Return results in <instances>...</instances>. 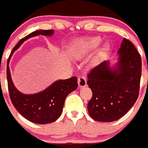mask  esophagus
<instances>
[{"label": "esophagus", "mask_w": 148, "mask_h": 148, "mask_svg": "<svg viewBox=\"0 0 148 148\" xmlns=\"http://www.w3.org/2000/svg\"><path fill=\"white\" fill-rule=\"evenodd\" d=\"M78 85L79 88H82V87H85L87 85V79L85 77L81 76L79 77L78 78Z\"/></svg>", "instance_id": "34e87169"}]
</instances>
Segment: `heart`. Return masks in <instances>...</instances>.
<instances>
[{"label":"heart","instance_id":"b5f03b06","mask_svg":"<svg viewBox=\"0 0 148 148\" xmlns=\"http://www.w3.org/2000/svg\"><path fill=\"white\" fill-rule=\"evenodd\" d=\"M101 39L99 38H92L88 39L85 44H83L82 47V49L79 51V55H83L85 52H88L90 50H92V49H95L98 45L100 44ZM109 46L107 45H103V47L102 48H101L99 51V55H101L105 53L106 52L108 49Z\"/></svg>","mask_w":148,"mask_h":148}]
</instances>
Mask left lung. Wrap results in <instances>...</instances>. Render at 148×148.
I'll return each mask as SVG.
<instances>
[{
	"mask_svg": "<svg viewBox=\"0 0 148 148\" xmlns=\"http://www.w3.org/2000/svg\"><path fill=\"white\" fill-rule=\"evenodd\" d=\"M119 60L111 69L104 60L90 70L87 84L93 92L88 110L93 120L112 122L125 115L139 96L142 59L133 43L124 38Z\"/></svg>",
	"mask_w": 148,
	"mask_h": 148,
	"instance_id": "1",
	"label": "left lung"
}]
</instances>
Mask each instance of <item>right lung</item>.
Listing matches in <instances>:
<instances>
[{"instance_id": "right-lung-1", "label": "right lung", "mask_w": 148, "mask_h": 148, "mask_svg": "<svg viewBox=\"0 0 148 148\" xmlns=\"http://www.w3.org/2000/svg\"><path fill=\"white\" fill-rule=\"evenodd\" d=\"M53 30H41L26 36L14 47L7 62L6 75L8 89L12 104L20 114L34 123H50L60 117L63 112L66 96L78 87L77 77L56 81L45 90L38 93L23 94L16 89L12 82L9 63L13 52L23 44V41L38 35L51 36L53 34Z\"/></svg>"}]
</instances>
